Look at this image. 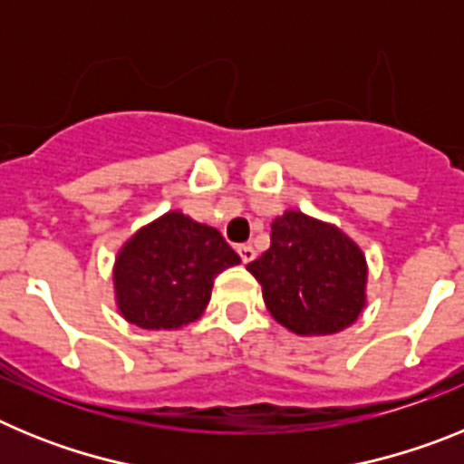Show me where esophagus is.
Here are the masks:
<instances>
[{
  "label": "esophagus",
  "mask_w": 464,
  "mask_h": 464,
  "mask_svg": "<svg viewBox=\"0 0 464 464\" xmlns=\"http://www.w3.org/2000/svg\"><path fill=\"white\" fill-rule=\"evenodd\" d=\"M237 253H239V257H241V262H244V265H248V262H251L253 257H256V248H253L251 244L237 246Z\"/></svg>",
  "instance_id": "34e87169"
}]
</instances>
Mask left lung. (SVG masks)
<instances>
[{"label": "left lung", "instance_id": "1", "mask_svg": "<svg viewBox=\"0 0 464 464\" xmlns=\"http://www.w3.org/2000/svg\"><path fill=\"white\" fill-rule=\"evenodd\" d=\"M246 269L260 281L269 314L295 334H334L358 321L367 265L342 229L299 211L272 223V246Z\"/></svg>", "mask_w": 464, "mask_h": 464}]
</instances>
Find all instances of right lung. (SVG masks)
I'll return each instance as SVG.
<instances>
[{
    "mask_svg": "<svg viewBox=\"0 0 464 464\" xmlns=\"http://www.w3.org/2000/svg\"><path fill=\"white\" fill-rule=\"evenodd\" d=\"M239 262L218 229L169 211L118 253V309L143 330H179L207 309L213 278Z\"/></svg>",
    "mask_w": 464,
    "mask_h": 464,
    "instance_id": "obj_1",
    "label": "right lung"
}]
</instances>
